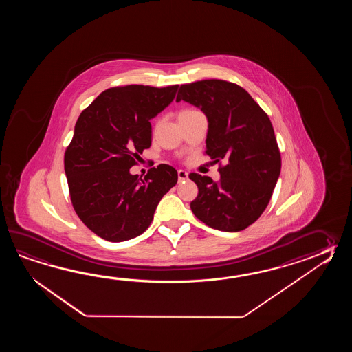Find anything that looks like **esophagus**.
Here are the masks:
<instances>
[{"label":"esophagus","mask_w":352,"mask_h":352,"mask_svg":"<svg viewBox=\"0 0 352 352\" xmlns=\"http://www.w3.org/2000/svg\"><path fill=\"white\" fill-rule=\"evenodd\" d=\"M177 176H179V182L188 179V173H187L186 171H184V170H179V171H177Z\"/></svg>","instance_id":"esophagus-1"}]
</instances>
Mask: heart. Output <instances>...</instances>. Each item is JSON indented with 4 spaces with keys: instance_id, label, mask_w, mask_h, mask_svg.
I'll return each instance as SVG.
<instances>
[{
    "instance_id": "heart-1",
    "label": "heart",
    "mask_w": 352,
    "mask_h": 352,
    "mask_svg": "<svg viewBox=\"0 0 352 352\" xmlns=\"http://www.w3.org/2000/svg\"><path fill=\"white\" fill-rule=\"evenodd\" d=\"M195 112V109H190V108H187V109H184V111H181L179 114H186V113Z\"/></svg>"
}]
</instances>
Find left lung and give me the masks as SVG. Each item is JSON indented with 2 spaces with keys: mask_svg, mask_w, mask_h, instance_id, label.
I'll list each match as a JSON object with an SVG mask.
<instances>
[{
  "mask_svg": "<svg viewBox=\"0 0 352 352\" xmlns=\"http://www.w3.org/2000/svg\"><path fill=\"white\" fill-rule=\"evenodd\" d=\"M179 100L206 114L205 155L219 162L220 173L217 182L199 173L188 175L199 188L190 208L212 229L244 230L268 206L280 173L282 158L270 117L247 90L220 79L182 84L176 97Z\"/></svg>",
  "mask_w": 352,
  "mask_h": 352,
  "instance_id": "left-lung-1",
  "label": "left lung"
}]
</instances>
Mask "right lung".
I'll return each instance as SVG.
<instances>
[{"instance_id":"1","label":"right lung","mask_w":352,"mask_h":352,"mask_svg":"<svg viewBox=\"0 0 352 352\" xmlns=\"http://www.w3.org/2000/svg\"><path fill=\"white\" fill-rule=\"evenodd\" d=\"M177 88L113 87L75 123L64 155L70 200L79 219L102 239L117 243L146 232L158 202L176 185L173 166L152 167L144 179L129 168L151 147V118L173 102Z\"/></svg>"}]
</instances>
